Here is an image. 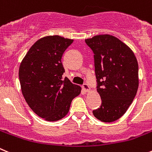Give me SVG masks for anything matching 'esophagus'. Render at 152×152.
<instances>
[{"label": "esophagus", "instance_id": "obj_1", "mask_svg": "<svg viewBox=\"0 0 152 152\" xmlns=\"http://www.w3.org/2000/svg\"><path fill=\"white\" fill-rule=\"evenodd\" d=\"M82 88H83V89L85 91V92H89V85L86 84V83H84V84L82 86Z\"/></svg>", "mask_w": 152, "mask_h": 152}]
</instances>
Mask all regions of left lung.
I'll return each mask as SVG.
<instances>
[{
	"mask_svg": "<svg viewBox=\"0 0 152 152\" xmlns=\"http://www.w3.org/2000/svg\"><path fill=\"white\" fill-rule=\"evenodd\" d=\"M94 53L100 107L96 118L112 122L122 117L135 98L139 86L138 63L128 45L113 36L98 35L85 40Z\"/></svg>",
	"mask_w": 152,
	"mask_h": 152,
	"instance_id": "8db88e82",
	"label": "left lung"
}]
</instances>
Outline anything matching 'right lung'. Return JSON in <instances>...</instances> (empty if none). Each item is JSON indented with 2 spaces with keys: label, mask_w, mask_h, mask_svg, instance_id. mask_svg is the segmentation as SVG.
I'll use <instances>...</instances> for the list:
<instances>
[{
  "label": "right lung",
  "mask_w": 152,
  "mask_h": 152,
  "mask_svg": "<svg viewBox=\"0 0 152 152\" xmlns=\"http://www.w3.org/2000/svg\"><path fill=\"white\" fill-rule=\"evenodd\" d=\"M73 39L48 36L36 42L21 61L18 72L21 92L37 115L54 122L69 113L74 98L81 91L68 77L61 59Z\"/></svg>",
  "instance_id": "1"
}]
</instances>
